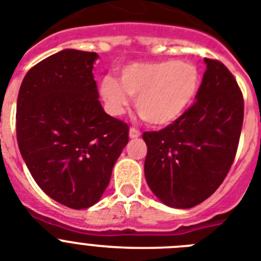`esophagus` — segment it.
I'll return each instance as SVG.
<instances>
[{
  "label": "esophagus",
  "mask_w": 261,
  "mask_h": 261,
  "mask_svg": "<svg viewBox=\"0 0 261 261\" xmlns=\"http://www.w3.org/2000/svg\"><path fill=\"white\" fill-rule=\"evenodd\" d=\"M128 137H130L131 139H137V138L141 137V133H139L137 128H130V131H128Z\"/></svg>",
  "instance_id": "1"
}]
</instances>
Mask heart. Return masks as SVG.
<instances>
[{"mask_svg": "<svg viewBox=\"0 0 261 261\" xmlns=\"http://www.w3.org/2000/svg\"><path fill=\"white\" fill-rule=\"evenodd\" d=\"M201 86L196 65L183 61L133 62L119 70V81L107 75L100 81L99 93L114 115L126 110L130 98L150 126L175 123L192 106Z\"/></svg>", "mask_w": 261, "mask_h": 261, "instance_id": "heart-1", "label": "heart"}]
</instances>
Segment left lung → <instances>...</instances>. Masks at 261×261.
Listing matches in <instances>:
<instances>
[{
    "label": "left lung",
    "instance_id": "obj_1",
    "mask_svg": "<svg viewBox=\"0 0 261 261\" xmlns=\"http://www.w3.org/2000/svg\"><path fill=\"white\" fill-rule=\"evenodd\" d=\"M196 102L161 131L144 133V176L163 204L191 208L210 198L228 174L238 150L244 100L222 62L204 58Z\"/></svg>",
    "mask_w": 261,
    "mask_h": 261
}]
</instances>
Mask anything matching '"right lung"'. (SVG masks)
<instances>
[{
	"instance_id": "add662e5",
	"label": "right lung",
	"mask_w": 261,
	"mask_h": 261,
	"mask_svg": "<svg viewBox=\"0 0 261 261\" xmlns=\"http://www.w3.org/2000/svg\"><path fill=\"white\" fill-rule=\"evenodd\" d=\"M97 53L65 49L28 71L17 99V141L46 195L82 210L98 203L128 142V126L105 113Z\"/></svg>"
}]
</instances>
